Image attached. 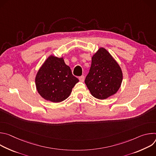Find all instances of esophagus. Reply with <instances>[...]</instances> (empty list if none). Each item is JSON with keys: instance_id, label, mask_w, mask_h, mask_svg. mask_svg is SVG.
Listing matches in <instances>:
<instances>
[{"instance_id": "34e87169", "label": "esophagus", "mask_w": 156, "mask_h": 156, "mask_svg": "<svg viewBox=\"0 0 156 156\" xmlns=\"http://www.w3.org/2000/svg\"><path fill=\"white\" fill-rule=\"evenodd\" d=\"M79 80L81 82H83L84 81V76H81L79 77Z\"/></svg>"}]
</instances>
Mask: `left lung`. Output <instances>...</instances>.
Listing matches in <instances>:
<instances>
[{
    "label": "left lung",
    "mask_w": 156,
    "mask_h": 156,
    "mask_svg": "<svg viewBox=\"0 0 156 156\" xmlns=\"http://www.w3.org/2000/svg\"><path fill=\"white\" fill-rule=\"evenodd\" d=\"M122 80L123 73L117 62L105 48H100L92 57L90 72L84 81L92 96L101 100L113 96Z\"/></svg>",
    "instance_id": "8db88e82"
}]
</instances>
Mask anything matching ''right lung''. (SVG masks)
Returning a JSON list of instances; mask_svg holds the SVG:
<instances>
[{
  "mask_svg": "<svg viewBox=\"0 0 156 156\" xmlns=\"http://www.w3.org/2000/svg\"><path fill=\"white\" fill-rule=\"evenodd\" d=\"M79 80L72 75L63 57L51 55L42 65L35 77L36 90L45 100L60 102L70 95Z\"/></svg>",
  "mask_w": 156,
  "mask_h": 156,
  "instance_id": "obj_1",
  "label": "right lung"
}]
</instances>
